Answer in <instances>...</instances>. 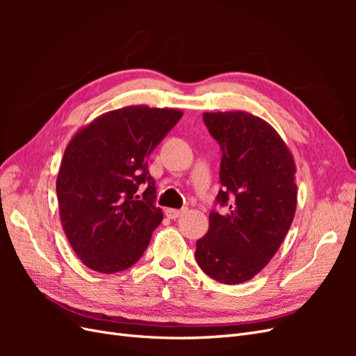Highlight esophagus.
Masks as SVG:
<instances>
[{"instance_id":"obj_1","label":"esophagus","mask_w":356,"mask_h":356,"mask_svg":"<svg viewBox=\"0 0 356 356\" xmlns=\"http://www.w3.org/2000/svg\"><path fill=\"white\" fill-rule=\"evenodd\" d=\"M184 212H186V209H170L169 208V209H166V217L170 220H175V218L181 217Z\"/></svg>"}]
</instances>
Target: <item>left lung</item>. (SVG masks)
Listing matches in <instances>:
<instances>
[{"mask_svg":"<svg viewBox=\"0 0 356 356\" xmlns=\"http://www.w3.org/2000/svg\"><path fill=\"white\" fill-rule=\"evenodd\" d=\"M222 149L217 202L209 230L196 242V261L225 285L250 281L282 245L297 208L296 161L263 118L245 111L203 113Z\"/></svg>","mask_w":356,"mask_h":356,"instance_id":"left-lung-1","label":"left lung"}]
</instances>
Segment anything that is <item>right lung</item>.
I'll use <instances>...</instances> for the list:
<instances>
[{"label": "right lung", "mask_w": 356, "mask_h": 356, "mask_svg": "<svg viewBox=\"0 0 356 356\" xmlns=\"http://www.w3.org/2000/svg\"><path fill=\"white\" fill-rule=\"evenodd\" d=\"M181 117L177 108L131 105L101 114L71 138L56 179L59 217L74 252L92 270H126L147 250L163 220L147 159Z\"/></svg>", "instance_id": "1"}]
</instances>
